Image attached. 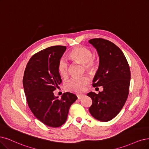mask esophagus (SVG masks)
Returning a JSON list of instances; mask_svg holds the SVG:
<instances>
[{"mask_svg":"<svg viewBox=\"0 0 149 149\" xmlns=\"http://www.w3.org/2000/svg\"><path fill=\"white\" fill-rule=\"evenodd\" d=\"M84 96V95H77V97H78V99H81V97H83Z\"/></svg>","mask_w":149,"mask_h":149,"instance_id":"34e87169","label":"esophagus"}]
</instances>
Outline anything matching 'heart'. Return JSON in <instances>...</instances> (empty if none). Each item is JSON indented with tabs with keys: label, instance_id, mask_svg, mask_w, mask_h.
I'll use <instances>...</instances> for the list:
<instances>
[{
	"label": "heart",
	"instance_id": "1",
	"mask_svg": "<svg viewBox=\"0 0 149 149\" xmlns=\"http://www.w3.org/2000/svg\"><path fill=\"white\" fill-rule=\"evenodd\" d=\"M69 58L75 62L83 64L88 71L95 70L98 65L97 61L93 57L91 49L85 47H77L74 48L69 53ZM58 71L62 77H65L68 74L69 65L63 58L60 59L58 64ZM89 82L87 77L72 78L67 84L68 89L72 91L80 93L83 91L85 85Z\"/></svg>",
	"mask_w": 149,
	"mask_h": 149
}]
</instances>
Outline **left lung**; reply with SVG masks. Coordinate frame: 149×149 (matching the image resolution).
<instances>
[{
    "mask_svg": "<svg viewBox=\"0 0 149 149\" xmlns=\"http://www.w3.org/2000/svg\"><path fill=\"white\" fill-rule=\"evenodd\" d=\"M89 42L96 48L100 56V66L93 86H102L104 88L98 94L94 92L87 94L92 100L89 111L95 118L108 122L117 116L128 98L130 66L122 51L111 41L96 38Z\"/></svg>",
    "mask_w": 149,
    "mask_h": 149,
    "instance_id": "obj_1",
    "label": "left lung"
}]
</instances>
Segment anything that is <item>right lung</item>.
Segmentation results:
<instances>
[{"mask_svg":"<svg viewBox=\"0 0 149 149\" xmlns=\"http://www.w3.org/2000/svg\"><path fill=\"white\" fill-rule=\"evenodd\" d=\"M65 49V46H52L34 54L26 65L23 79L31 111L43 123L54 128L65 122L70 106L77 99L66 92L59 100L53 93L62 81L57 67Z\"/></svg>","mask_w":149,"mask_h":149,"instance_id":"add662e5","label":"right lung"}]
</instances>
